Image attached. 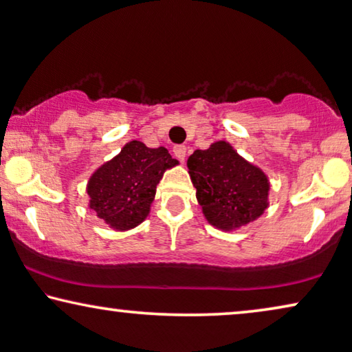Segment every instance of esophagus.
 <instances>
[{
    "label": "esophagus",
    "instance_id": "obj_1",
    "mask_svg": "<svg viewBox=\"0 0 352 352\" xmlns=\"http://www.w3.org/2000/svg\"><path fill=\"white\" fill-rule=\"evenodd\" d=\"M174 155L178 161H183L186 156V145H175L174 146Z\"/></svg>",
    "mask_w": 352,
    "mask_h": 352
}]
</instances>
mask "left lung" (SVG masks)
<instances>
[{"label": "left lung", "mask_w": 352, "mask_h": 352, "mask_svg": "<svg viewBox=\"0 0 352 352\" xmlns=\"http://www.w3.org/2000/svg\"><path fill=\"white\" fill-rule=\"evenodd\" d=\"M188 169L197 201L213 226L240 228L267 208V177L228 142L194 151L188 158Z\"/></svg>", "instance_id": "1"}]
</instances>
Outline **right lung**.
I'll return each mask as SVG.
<instances>
[{
	"label": "right lung",
	"mask_w": 352,
	"mask_h": 352,
	"mask_svg": "<svg viewBox=\"0 0 352 352\" xmlns=\"http://www.w3.org/2000/svg\"><path fill=\"white\" fill-rule=\"evenodd\" d=\"M175 164L178 161L164 146L148 148L145 144L133 140L90 178V207L112 228L138 226L150 212L156 185L164 170Z\"/></svg>",
	"instance_id": "1"
}]
</instances>
